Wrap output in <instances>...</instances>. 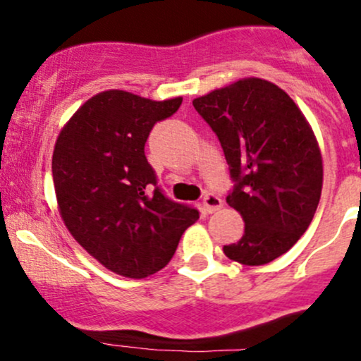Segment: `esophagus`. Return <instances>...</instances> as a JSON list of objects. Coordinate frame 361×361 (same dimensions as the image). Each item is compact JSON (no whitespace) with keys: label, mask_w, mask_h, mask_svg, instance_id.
Here are the masks:
<instances>
[{"label":"esophagus","mask_w":361,"mask_h":361,"mask_svg":"<svg viewBox=\"0 0 361 361\" xmlns=\"http://www.w3.org/2000/svg\"><path fill=\"white\" fill-rule=\"evenodd\" d=\"M224 206V201H221L220 197H218L216 194H206L204 195V199H202V207H204V211H206V213H214V211H218L220 209V207Z\"/></svg>","instance_id":"1"}]
</instances>
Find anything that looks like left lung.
Masks as SVG:
<instances>
[{
    "mask_svg": "<svg viewBox=\"0 0 361 361\" xmlns=\"http://www.w3.org/2000/svg\"><path fill=\"white\" fill-rule=\"evenodd\" d=\"M220 140L234 190L228 206L245 234L224 246L231 260L264 265L307 231L322 197L318 141L292 97L262 78H243L192 101Z\"/></svg>",
    "mask_w": 361,
    "mask_h": 361,
    "instance_id": "8db88e82",
    "label": "left lung"
}]
</instances>
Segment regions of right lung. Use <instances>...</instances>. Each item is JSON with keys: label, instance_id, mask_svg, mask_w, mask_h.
Returning <instances> with one entry per match:
<instances>
[{"label": "right lung", "instance_id": "obj_1", "mask_svg": "<svg viewBox=\"0 0 361 361\" xmlns=\"http://www.w3.org/2000/svg\"><path fill=\"white\" fill-rule=\"evenodd\" d=\"M181 101L104 90L57 136L52 176L61 218L75 241L115 274L143 279L166 267L199 218L197 209L160 192L145 157L152 127Z\"/></svg>", "mask_w": 361, "mask_h": 361}]
</instances>
